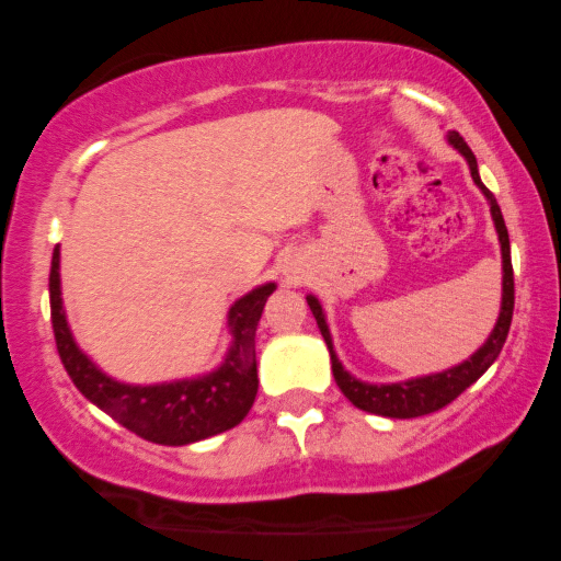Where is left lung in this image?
Listing matches in <instances>:
<instances>
[{"label":"left lung","mask_w":561,"mask_h":561,"mask_svg":"<svg viewBox=\"0 0 561 561\" xmlns=\"http://www.w3.org/2000/svg\"><path fill=\"white\" fill-rule=\"evenodd\" d=\"M448 145H454L456 150L465 156L469 163V173H472L474 184L480 186V192L485 195L488 203H491V216L495 224V231H499V242H501V263H504V293H501V311H499V321H495L493 332L488 334V340L482 343L467 362H461L459 366H450L446 371H437V375H427V377H414V379H403V382H390V385H369L356 379L353 375H347L340 364L337 353H334L332 345V334L330 327H327L324 311H321V302L308 295V306H311L313 319H317L321 337H324L327 347H330V358H332V375L337 388L343 390V396L351 401L356 409L369 411V414H379V416H390V420H414V416H424L433 414V411L448 405L454 398H459L469 385L478 382V379L485 375L488 366H491L495 358H499L501 347L506 343L508 327H512V311H514V272H512V248H508V231L504 224V216H501L499 203H495L493 192L488 190L485 184L480 182L478 173V158L472 156V150L467 147V141L459 137L456 131L448 134Z\"/></svg>","instance_id":"8db88e82"}]
</instances>
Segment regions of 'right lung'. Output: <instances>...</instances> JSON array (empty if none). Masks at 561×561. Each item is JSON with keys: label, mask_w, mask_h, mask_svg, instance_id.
I'll return each instance as SVG.
<instances>
[{"label": "right lung", "mask_w": 561, "mask_h": 561, "mask_svg": "<svg viewBox=\"0 0 561 561\" xmlns=\"http://www.w3.org/2000/svg\"><path fill=\"white\" fill-rule=\"evenodd\" d=\"M274 289V282H266L229 308L231 345L224 364L210 375L160 385H126L107 377L76 345L60 295V248H55L49 268V308L57 353L81 396L100 405L115 422L158 446H186L227 433L248 416L259 392L255 330Z\"/></svg>", "instance_id": "1"}]
</instances>
